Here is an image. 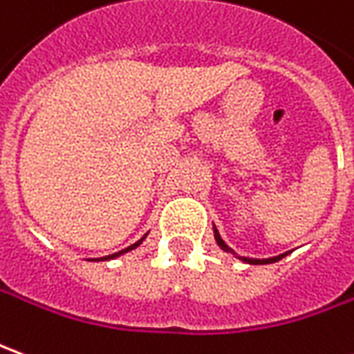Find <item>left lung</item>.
Masks as SVG:
<instances>
[{"instance_id": "8db88e82", "label": "left lung", "mask_w": 354, "mask_h": 354, "mask_svg": "<svg viewBox=\"0 0 354 354\" xmlns=\"http://www.w3.org/2000/svg\"><path fill=\"white\" fill-rule=\"evenodd\" d=\"M212 230H214V239H216V243H218L220 249H222V251H226V253L236 254L228 245H226V243H224V239L220 237L216 226H212ZM286 254L288 253H281V254H278V257H270V259H247V257H239V254H236V257L239 259V261H243V263H247V264H272V263H278V261H280V259H283Z\"/></svg>"}]
</instances>
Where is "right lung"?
Wrapping results in <instances>:
<instances>
[{
  "label": "right lung",
  "instance_id": "add662e5",
  "mask_svg": "<svg viewBox=\"0 0 354 354\" xmlns=\"http://www.w3.org/2000/svg\"><path fill=\"white\" fill-rule=\"evenodd\" d=\"M143 239H145V236H143L142 239H140V241H136L134 245L126 247V249H122V251H118V253L107 254V257H101V259H93V261H109V259H117V257H120V254H124V253H128V251H132V249H136V247H138V245H140V243H142Z\"/></svg>",
  "mask_w": 354,
  "mask_h": 354
}]
</instances>
